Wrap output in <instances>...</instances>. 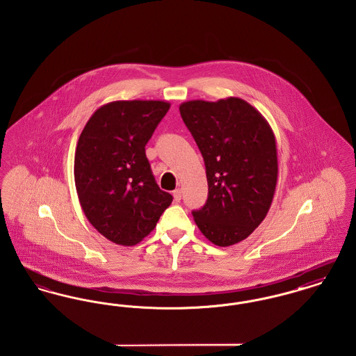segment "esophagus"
<instances>
[{
  "instance_id": "obj_1",
  "label": "esophagus",
  "mask_w": 356,
  "mask_h": 356,
  "mask_svg": "<svg viewBox=\"0 0 356 356\" xmlns=\"http://www.w3.org/2000/svg\"><path fill=\"white\" fill-rule=\"evenodd\" d=\"M173 200H175L176 203H179V202L181 200V189H180V188H177V189L173 191Z\"/></svg>"
}]
</instances>
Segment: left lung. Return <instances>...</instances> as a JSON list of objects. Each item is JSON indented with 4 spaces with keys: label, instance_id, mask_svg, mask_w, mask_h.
Instances as JSON below:
<instances>
[{
    "label": "left lung",
    "instance_id": "8db88e82",
    "mask_svg": "<svg viewBox=\"0 0 356 356\" xmlns=\"http://www.w3.org/2000/svg\"><path fill=\"white\" fill-rule=\"evenodd\" d=\"M203 154L208 199L193 211L200 232L219 247L247 238L264 220L277 183L276 138L251 104L227 97L179 106Z\"/></svg>",
    "mask_w": 356,
    "mask_h": 356
}]
</instances>
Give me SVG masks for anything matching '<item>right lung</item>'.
I'll list each match as a JSON object with an SVG mask.
<instances>
[{
	"instance_id": "obj_1",
	"label": "right lung",
	"mask_w": 356,
	"mask_h": 356,
	"mask_svg": "<svg viewBox=\"0 0 356 356\" xmlns=\"http://www.w3.org/2000/svg\"><path fill=\"white\" fill-rule=\"evenodd\" d=\"M170 104L120 100L85 124L74 153V183L88 221L108 240L136 245L148 236L172 195L154 181L145 144Z\"/></svg>"
}]
</instances>
